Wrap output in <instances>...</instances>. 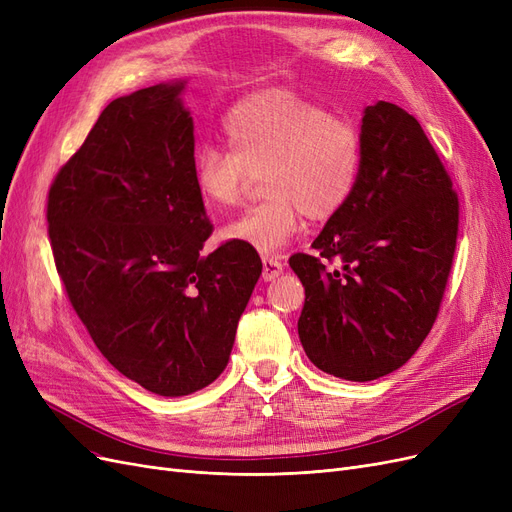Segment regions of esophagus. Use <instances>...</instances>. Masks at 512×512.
<instances>
[{"instance_id":"obj_1","label":"esophagus","mask_w":512,"mask_h":512,"mask_svg":"<svg viewBox=\"0 0 512 512\" xmlns=\"http://www.w3.org/2000/svg\"><path fill=\"white\" fill-rule=\"evenodd\" d=\"M281 271H284V264H281V260H277L273 256L262 258V279L264 281H271V279L279 277Z\"/></svg>"}]
</instances>
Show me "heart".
Masks as SVG:
<instances>
[{"label": "heart", "instance_id": "obj_1", "mask_svg": "<svg viewBox=\"0 0 512 512\" xmlns=\"http://www.w3.org/2000/svg\"><path fill=\"white\" fill-rule=\"evenodd\" d=\"M228 148L203 146L192 161L207 211L233 207L252 175L269 199L220 228V239L275 254L301 231L303 214L328 220L349 201L362 169V133L324 105L269 88L233 105L222 120Z\"/></svg>", "mask_w": 512, "mask_h": 512}]
</instances>
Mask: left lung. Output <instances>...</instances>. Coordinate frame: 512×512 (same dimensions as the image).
I'll return each mask as SVG.
<instances>
[{
	"instance_id": "obj_1",
	"label": "left lung",
	"mask_w": 512,
	"mask_h": 512,
	"mask_svg": "<svg viewBox=\"0 0 512 512\" xmlns=\"http://www.w3.org/2000/svg\"><path fill=\"white\" fill-rule=\"evenodd\" d=\"M362 169L349 201L290 267L305 286L307 358L328 375L373 381L424 343L453 264L460 203L419 122L387 101L362 116ZM339 257L341 270L321 258Z\"/></svg>"
}]
</instances>
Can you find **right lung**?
Instances as JSON below:
<instances>
[{
	"label": "right lung",
	"instance_id": "add662e5",
	"mask_svg": "<svg viewBox=\"0 0 512 512\" xmlns=\"http://www.w3.org/2000/svg\"><path fill=\"white\" fill-rule=\"evenodd\" d=\"M184 80L114 99L48 192V237L69 301L118 373L188 396L231 358L262 273L256 250L201 254L211 224L192 161Z\"/></svg>",
	"mask_w": 512,
	"mask_h": 512
}]
</instances>
